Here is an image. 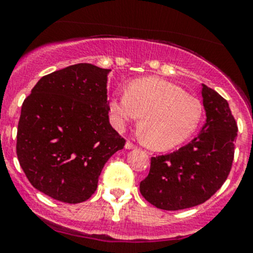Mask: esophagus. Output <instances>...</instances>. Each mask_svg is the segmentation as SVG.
Masks as SVG:
<instances>
[{
	"label": "esophagus",
	"instance_id": "esophagus-1",
	"mask_svg": "<svg viewBox=\"0 0 253 253\" xmlns=\"http://www.w3.org/2000/svg\"><path fill=\"white\" fill-rule=\"evenodd\" d=\"M125 147H126L127 150H132V149H135V145L132 143V141H126V145H125Z\"/></svg>",
	"mask_w": 253,
	"mask_h": 253
}]
</instances>
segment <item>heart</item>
<instances>
[{"label":"heart","mask_w":253,"mask_h":253,"mask_svg":"<svg viewBox=\"0 0 253 253\" xmlns=\"http://www.w3.org/2000/svg\"><path fill=\"white\" fill-rule=\"evenodd\" d=\"M112 123L118 129L141 117L139 135L153 150H170L189 139L202 119V104L181 86L158 77L133 81L126 94L109 101Z\"/></svg>","instance_id":"obj_1"}]
</instances>
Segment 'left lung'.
<instances>
[{"mask_svg": "<svg viewBox=\"0 0 253 253\" xmlns=\"http://www.w3.org/2000/svg\"><path fill=\"white\" fill-rule=\"evenodd\" d=\"M206 123L189 144L169 155L152 157L140 193L159 210L195 207L211 199L227 179L238 126L228 102L202 84Z\"/></svg>", "mask_w": 253, "mask_h": 253, "instance_id": "8db88e82", "label": "left lung"}]
</instances>
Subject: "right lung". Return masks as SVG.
I'll use <instances>...</instances> for the list:
<instances>
[{
	"mask_svg": "<svg viewBox=\"0 0 253 253\" xmlns=\"http://www.w3.org/2000/svg\"><path fill=\"white\" fill-rule=\"evenodd\" d=\"M109 69L81 63L42 77L21 107L16 155L31 184L66 203L88 200L125 146L110 126Z\"/></svg>",
	"mask_w": 253,
	"mask_h": 253,
	"instance_id": "right-lung-1",
	"label": "right lung"
}]
</instances>
